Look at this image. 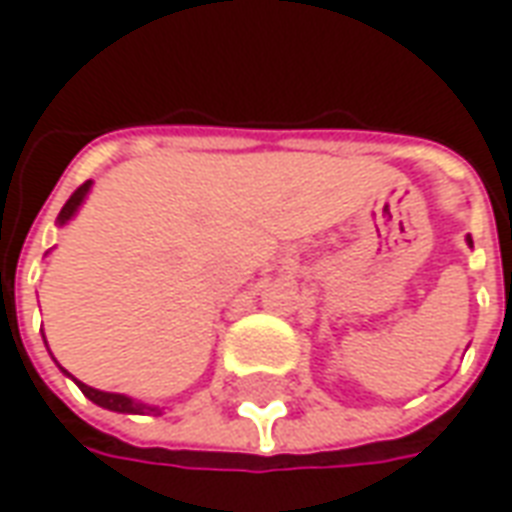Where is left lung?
<instances>
[{"label":"left lung","mask_w":512,"mask_h":512,"mask_svg":"<svg viewBox=\"0 0 512 512\" xmlns=\"http://www.w3.org/2000/svg\"><path fill=\"white\" fill-rule=\"evenodd\" d=\"M468 245H471V236H468Z\"/></svg>","instance_id":"8db88e82"}]
</instances>
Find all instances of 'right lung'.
Here are the masks:
<instances>
[{
    "label": "right lung",
    "instance_id": "right-lung-1",
    "mask_svg": "<svg viewBox=\"0 0 512 512\" xmlns=\"http://www.w3.org/2000/svg\"><path fill=\"white\" fill-rule=\"evenodd\" d=\"M88 186H91V181H86L83 186H77L72 192V197L66 200V206L61 209V214H58V222H66L69 217H72L74 211H77V206L83 203V197H86ZM77 382V379H74ZM77 387L83 390V396H88L94 404H100V407H105V410H114V412H142L144 407L142 404H136L133 398L128 396H119V393H102V390H94V387H88V384L77 382ZM150 412H158V410H150Z\"/></svg>",
    "mask_w": 512,
    "mask_h": 512
}]
</instances>
